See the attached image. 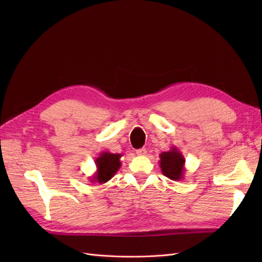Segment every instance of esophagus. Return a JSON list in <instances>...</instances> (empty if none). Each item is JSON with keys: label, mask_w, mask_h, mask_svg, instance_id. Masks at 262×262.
Wrapping results in <instances>:
<instances>
[{"label": "esophagus", "mask_w": 262, "mask_h": 262, "mask_svg": "<svg viewBox=\"0 0 262 262\" xmlns=\"http://www.w3.org/2000/svg\"><path fill=\"white\" fill-rule=\"evenodd\" d=\"M146 153H147L146 148H140V149H137V154H138V155L144 156V155H146Z\"/></svg>", "instance_id": "34e87169"}]
</instances>
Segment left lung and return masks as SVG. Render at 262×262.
Segmentation results:
<instances>
[{
  "instance_id": "8db88e82",
  "label": "left lung",
  "mask_w": 262,
  "mask_h": 262,
  "mask_svg": "<svg viewBox=\"0 0 262 262\" xmlns=\"http://www.w3.org/2000/svg\"><path fill=\"white\" fill-rule=\"evenodd\" d=\"M185 163L184 155L176 146H171L167 152L160 154V167L163 175L171 180L184 179Z\"/></svg>"
}]
</instances>
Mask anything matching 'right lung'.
Listing matches in <instances>:
<instances>
[{
	"label": "right lung",
	"mask_w": 262,
	"mask_h": 262,
	"mask_svg": "<svg viewBox=\"0 0 262 262\" xmlns=\"http://www.w3.org/2000/svg\"><path fill=\"white\" fill-rule=\"evenodd\" d=\"M121 154L101 152L95 160L97 170L92 177H90V181L105 184V182L112 179L121 167Z\"/></svg>",
	"instance_id": "obj_1"
}]
</instances>
